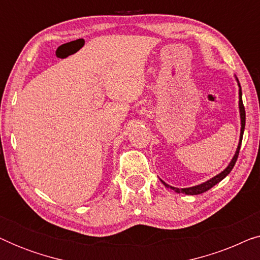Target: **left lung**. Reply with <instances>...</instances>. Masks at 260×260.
<instances>
[{
    "label": "left lung",
    "instance_id": "1",
    "mask_svg": "<svg viewBox=\"0 0 260 260\" xmlns=\"http://www.w3.org/2000/svg\"><path fill=\"white\" fill-rule=\"evenodd\" d=\"M237 81H238V86H239V112H240V122H241V129H240V140H239V144H238V148H237V151L236 154H234L232 161L230 162V165L226 167V169H223L221 173L218 174V175H215L214 177H212L211 180L206 181V182L201 183V184H198V186H194V187H189V188H175V187H172L169 186V184H167L165 181L161 180V182L165 184L167 188H170V189L175 190L176 193H183V194H187V195H198V194H201V193H205V191H207L208 189H211L212 187H214L216 183H219L220 181L225 179V177L229 175L231 173V170L233 169L234 165H236L237 162V158H238V155H239V150H240V145H241V141H243V135H244V129H245V119H246V116H245V108H244V104H243V93H241V87H240V84H239V80H238V78H236Z\"/></svg>",
    "mask_w": 260,
    "mask_h": 260
}]
</instances>
